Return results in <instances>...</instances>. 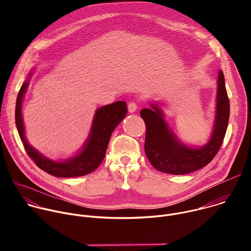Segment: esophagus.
I'll return each instance as SVG.
<instances>
[{
  "label": "esophagus",
  "instance_id": "obj_1",
  "mask_svg": "<svg viewBox=\"0 0 251 251\" xmlns=\"http://www.w3.org/2000/svg\"><path fill=\"white\" fill-rule=\"evenodd\" d=\"M136 110H137V104L135 102H130L128 104V111L130 113H134L136 112Z\"/></svg>",
  "mask_w": 251,
  "mask_h": 251
}]
</instances>
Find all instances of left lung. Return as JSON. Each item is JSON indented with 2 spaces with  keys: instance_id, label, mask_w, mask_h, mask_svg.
I'll use <instances>...</instances> for the list:
<instances>
[{
  "instance_id": "left-lung-1",
  "label": "left lung",
  "mask_w": 251,
  "mask_h": 251,
  "mask_svg": "<svg viewBox=\"0 0 251 251\" xmlns=\"http://www.w3.org/2000/svg\"><path fill=\"white\" fill-rule=\"evenodd\" d=\"M140 115L146 124L145 153L151 165L158 171L171 175H185L206 166L223 144L229 120V100L223 70L217 79L216 111L209 139L201 146L182 142L165 120V112L157 102H149Z\"/></svg>"
}]
</instances>
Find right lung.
<instances>
[{"label":"right lung","mask_w":251,"mask_h":251,"mask_svg":"<svg viewBox=\"0 0 251 251\" xmlns=\"http://www.w3.org/2000/svg\"><path fill=\"white\" fill-rule=\"evenodd\" d=\"M34 71L31 70L23 83L16 102V125L27 155L40 169L57 177L81 176L95 171L105 157L112 132L126 117L125 101H117L96 109L87 139L79 151L64 160H52L32 147L25 136L23 119V101Z\"/></svg>","instance_id":"obj_1"}]
</instances>
